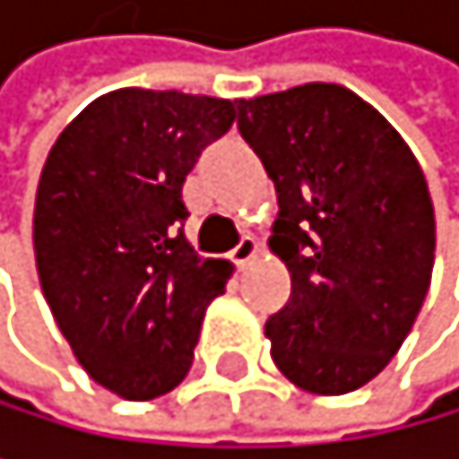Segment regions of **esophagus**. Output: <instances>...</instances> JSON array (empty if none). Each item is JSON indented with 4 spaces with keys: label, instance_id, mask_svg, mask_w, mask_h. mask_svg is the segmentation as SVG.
<instances>
[{
    "label": "esophagus",
    "instance_id": "1",
    "mask_svg": "<svg viewBox=\"0 0 459 459\" xmlns=\"http://www.w3.org/2000/svg\"><path fill=\"white\" fill-rule=\"evenodd\" d=\"M255 255H258V241L249 238V235H244V238L238 241V247L230 253V258L235 261V267H247Z\"/></svg>",
    "mask_w": 459,
    "mask_h": 459
}]
</instances>
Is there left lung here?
I'll return each mask as SVG.
<instances>
[{
  "instance_id": "1",
  "label": "left lung",
  "mask_w": 459,
  "mask_h": 459,
  "mask_svg": "<svg viewBox=\"0 0 459 459\" xmlns=\"http://www.w3.org/2000/svg\"><path fill=\"white\" fill-rule=\"evenodd\" d=\"M238 132L279 195L270 249L290 301L273 362L301 391L362 388L414 327L434 267V206L400 132L336 82L238 100Z\"/></svg>"
}]
</instances>
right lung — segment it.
Instances as JSON below:
<instances>
[{"label": "right lung", "mask_w": 459, "mask_h": 459, "mask_svg": "<svg viewBox=\"0 0 459 459\" xmlns=\"http://www.w3.org/2000/svg\"><path fill=\"white\" fill-rule=\"evenodd\" d=\"M232 120V100L117 89L65 126L42 166L33 253L45 301L89 377L123 400L184 382L232 275L184 235L186 175Z\"/></svg>", "instance_id": "obj_1"}]
</instances>
